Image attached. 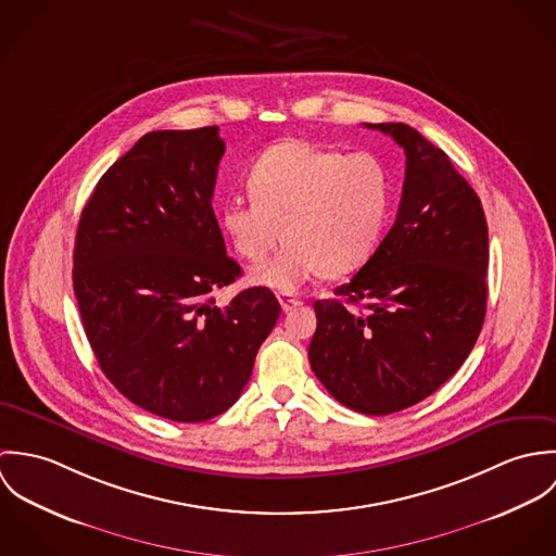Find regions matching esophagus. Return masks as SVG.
Here are the masks:
<instances>
[{
    "mask_svg": "<svg viewBox=\"0 0 556 556\" xmlns=\"http://www.w3.org/2000/svg\"><path fill=\"white\" fill-rule=\"evenodd\" d=\"M278 302H280V306H282L285 313H289V311H293V308H298V306L302 304L300 298L289 295V293H278Z\"/></svg>",
    "mask_w": 556,
    "mask_h": 556,
    "instance_id": "34e87169",
    "label": "esophagus"
}]
</instances>
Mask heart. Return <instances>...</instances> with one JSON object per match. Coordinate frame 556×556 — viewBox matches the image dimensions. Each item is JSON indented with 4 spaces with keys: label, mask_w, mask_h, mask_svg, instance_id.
<instances>
[{
    "label": "heart",
    "mask_w": 556,
    "mask_h": 556,
    "mask_svg": "<svg viewBox=\"0 0 556 556\" xmlns=\"http://www.w3.org/2000/svg\"><path fill=\"white\" fill-rule=\"evenodd\" d=\"M250 197L233 194L220 223L258 285L293 293L320 274L359 269L377 252L392 214L394 184L370 152L344 154L302 141L267 148L248 170Z\"/></svg>",
    "instance_id": "obj_1"
}]
</instances>
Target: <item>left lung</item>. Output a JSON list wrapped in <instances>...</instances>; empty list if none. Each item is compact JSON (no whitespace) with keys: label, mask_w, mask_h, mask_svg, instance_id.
<instances>
[{"label":"left lung","mask_w":556,"mask_h":556,"mask_svg":"<svg viewBox=\"0 0 556 556\" xmlns=\"http://www.w3.org/2000/svg\"><path fill=\"white\" fill-rule=\"evenodd\" d=\"M366 126L390 135L406 156L396 223L333 291L338 300L315 302L308 359L340 404L390 415L437 392L476 346L488 300V225L476 190L443 150L406 124Z\"/></svg>","instance_id":"obj_1"}]
</instances>
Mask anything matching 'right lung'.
I'll return each mask as SVG.
<instances>
[{
    "label": "right lung",
    "mask_w": 556,
    "mask_h": 556,
    "mask_svg": "<svg viewBox=\"0 0 556 556\" xmlns=\"http://www.w3.org/2000/svg\"><path fill=\"white\" fill-rule=\"evenodd\" d=\"M218 126L141 137L80 214L73 285L91 351L119 394L184 424L225 413L280 317L267 287L218 306L241 276L212 197Z\"/></svg>",
    "instance_id": "right-lung-1"
}]
</instances>
